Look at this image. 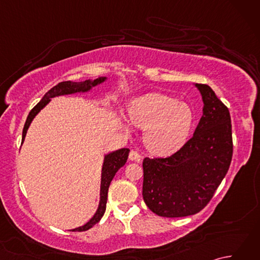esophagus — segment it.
I'll use <instances>...</instances> for the list:
<instances>
[{
    "label": "esophagus",
    "mask_w": 260,
    "mask_h": 260,
    "mask_svg": "<svg viewBox=\"0 0 260 260\" xmlns=\"http://www.w3.org/2000/svg\"><path fill=\"white\" fill-rule=\"evenodd\" d=\"M128 157H129L131 161H135V162H140L141 158H142V156L136 151H131Z\"/></svg>",
    "instance_id": "obj_1"
}]
</instances>
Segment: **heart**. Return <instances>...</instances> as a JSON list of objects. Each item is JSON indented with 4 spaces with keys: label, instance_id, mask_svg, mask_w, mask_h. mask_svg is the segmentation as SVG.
<instances>
[{
    "label": "heart",
    "instance_id": "heart-1",
    "mask_svg": "<svg viewBox=\"0 0 260 260\" xmlns=\"http://www.w3.org/2000/svg\"><path fill=\"white\" fill-rule=\"evenodd\" d=\"M129 116L136 126L146 128L145 145L159 155L178 151L192 124V113L185 104L157 92L136 98L129 108Z\"/></svg>",
    "mask_w": 260,
    "mask_h": 260
}]
</instances>
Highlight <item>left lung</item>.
<instances>
[{
    "instance_id": "8db88e82",
    "label": "left lung",
    "mask_w": 260,
    "mask_h": 260,
    "mask_svg": "<svg viewBox=\"0 0 260 260\" xmlns=\"http://www.w3.org/2000/svg\"><path fill=\"white\" fill-rule=\"evenodd\" d=\"M196 87L202 96L203 115L194 134L173 155L143 161V199L159 217L200 212L227 174L233 158L229 109L208 85Z\"/></svg>"
}]
</instances>
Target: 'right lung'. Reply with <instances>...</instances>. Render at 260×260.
<instances>
[{"label": "right lung", "instance_id": "right-lung-1", "mask_svg": "<svg viewBox=\"0 0 260 260\" xmlns=\"http://www.w3.org/2000/svg\"><path fill=\"white\" fill-rule=\"evenodd\" d=\"M106 80V77H99V78L95 80H85L80 82H73V81H62L59 82L58 85L52 87L50 90H49L43 98L39 102L35 107L31 109V112L27 115V118L25 120V124L23 127V133H22V143H23L26 131L29 128L31 121L33 118L36 117V115L40 112V110L46 106V105L50 102V99L57 96H62V95H70V93H76V92H86L91 89V87H95L99 84H102ZM129 150L128 148H120L115 152H112L105 155L104 164H103V170H102V182H101V201H99V206L96 213L93 214V217L88 221L86 224L81 225L79 228L73 229L71 231H86L93 227L99 220L103 218V215L106 211V203H107V194H108V187L110 182L114 179L116 172L121 168L124 167L127 157H128Z\"/></svg>", "mask_w": 260, "mask_h": 260}]
</instances>
